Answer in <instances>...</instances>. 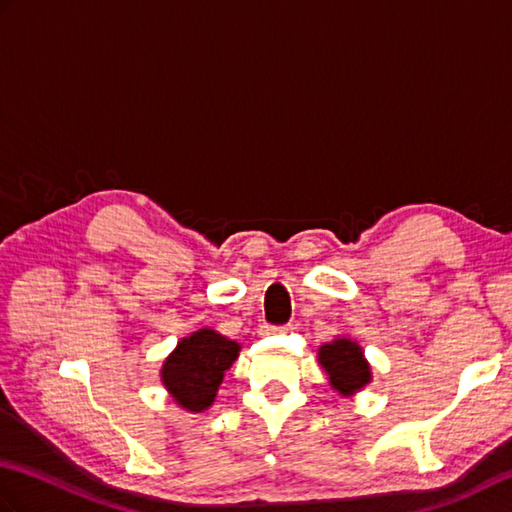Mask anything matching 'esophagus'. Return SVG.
<instances>
[{"instance_id": "esophagus-1", "label": "esophagus", "mask_w": 512, "mask_h": 512, "mask_svg": "<svg viewBox=\"0 0 512 512\" xmlns=\"http://www.w3.org/2000/svg\"><path fill=\"white\" fill-rule=\"evenodd\" d=\"M277 332H286V328H277V325H270V323L259 325V334H262V336H270V334H277Z\"/></svg>"}]
</instances>
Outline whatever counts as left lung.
I'll return each instance as SVG.
<instances>
[{
    "mask_svg": "<svg viewBox=\"0 0 512 512\" xmlns=\"http://www.w3.org/2000/svg\"><path fill=\"white\" fill-rule=\"evenodd\" d=\"M319 363L328 374L330 385L343 396H352L372 383V369L361 345L345 336L319 347Z\"/></svg>",
    "mask_w": 512,
    "mask_h": 512,
    "instance_id": "left-lung-1",
    "label": "left lung"
}]
</instances>
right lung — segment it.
Segmentation results:
<instances>
[{
    "mask_svg": "<svg viewBox=\"0 0 512 512\" xmlns=\"http://www.w3.org/2000/svg\"><path fill=\"white\" fill-rule=\"evenodd\" d=\"M239 356V343L202 328L176 345L160 369L162 385L182 409L200 413L213 405L224 372Z\"/></svg>",
    "mask_w": 512,
    "mask_h": 512,
    "instance_id": "1",
    "label": "right lung"
}]
</instances>
